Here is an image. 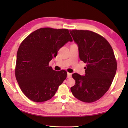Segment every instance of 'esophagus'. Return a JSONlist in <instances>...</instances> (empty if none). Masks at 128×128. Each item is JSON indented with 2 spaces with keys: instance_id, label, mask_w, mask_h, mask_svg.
<instances>
[{
  "instance_id": "obj_1",
  "label": "esophagus",
  "mask_w": 128,
  "mask_h": 128,
  "mask_svg": "<svg viewBox=\"0 0 128 128\" xmlns=\"http://www.w3.org/2000/svg\"><path fill=\"white\" fill-rule=\"evenodd\" d=\"M68 75H67V77H68V78H70L72 77V74H71V73H69V72H68Z\"/></svg>"
}]
</instances>
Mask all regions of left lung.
Returning <instances> with one entry per match:
<instances>
[{
  "instance_id": "obj_1",
  "label": "left lung",
  "mask_w": 128,
  "mask_h": 128,
  "mask_svg": "<svg viewBox=\"0 0 128 128\" xmlns=\"http://www.w3.org/2000/svg\"><path fill=\"white\" fill-rule=\"evenodd\" d=\"M76 43L81 60L86 63L85 75H72L75 84L71 91L75 97L91 103L100 98L110 88L117 64L111 46L104 37L88 30H70Z\"/></svg>"
}]
</instances>
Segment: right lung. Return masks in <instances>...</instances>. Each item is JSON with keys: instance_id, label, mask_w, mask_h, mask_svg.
<instances>
[{"instance_id": "obj_1", "label": "right lung", "mask_w": 128, "mask_h": 128, "mask_svg": "<svg viewBox=\"0 0 128 128\" xmlns=\"http://www.w3.org/2000/svg\"><path fill=\"white\" fill-rule=\"evenodd\" d=\"M69 41L72 39L68 29L45 28L34 31L21 43L16 56L15 76L28 98L36 102L51 99L66 79V70L55 71L49 62Z\"/></svg>"}]
</instances>
